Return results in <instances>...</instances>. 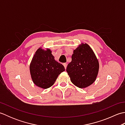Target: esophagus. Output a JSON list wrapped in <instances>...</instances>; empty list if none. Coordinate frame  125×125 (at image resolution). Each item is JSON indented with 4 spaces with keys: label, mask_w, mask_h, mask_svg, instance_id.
<instances>
[{
    "label": "esophagus",
    "mask_w": 125,
    "mask_h": 125,
    "mask_svg": "<svg viewBox=\"0 0 125 125\" xmlns=\"http://www.w3.org/2000/svg\"><path fill=\"white\" fill-rule=\"evenodd\" d=\"M63 65H64V67L65 68V69H66V68H67V63H63Z\"/></svg>",
    "instance_id": "obj_1"
}]
</instances>
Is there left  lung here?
Segmentation results:
<instances>
[{
  "mask_svg": "<svg viewBox=\"0 0 125 125\" xmlns=\"http://www.w3.org/2000/svg\"><path fill=\"white\" fill-rule=\"evenodd\" d=\"M71 62L67 72L71 82L79 88H85L95 81L99 70V62L88 44L82 43L73 50Z\"/></svg>",
  "mask_w": 125,
  "mask_h": 125,
  "instance_id": "8db88e82",
  "label": "left lung"
}]
</instances>
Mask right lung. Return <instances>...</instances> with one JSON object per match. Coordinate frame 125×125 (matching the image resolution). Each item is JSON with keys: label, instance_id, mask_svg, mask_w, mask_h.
<instances>
[{"label": "right lung", "instance_id": "add662e5", "mask_svg": "<svg viewBox=\"0 0 125 125\" xmlns=\"http://www.w3.org/2000/svg\"><path fill=\"white\" fill-rule=\"evenodd\" d=\"M30 68L34 83L42 89L52 86L58 75L65 71L64 66L55 60L51 50L41 48L35 52Z\"/></svg>", "mask_w": 125, "mask_h": 125}]
</instances>
